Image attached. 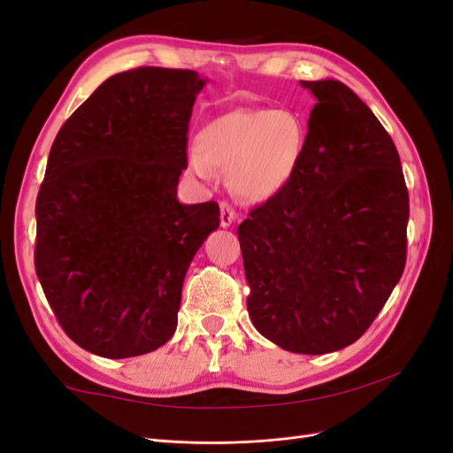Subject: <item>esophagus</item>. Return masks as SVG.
<instances>
[{"label": "esophagus", "instance_id": "esophagus-1", "mask_svg": "<svg viewBox=\"0 0 453 453\" xmlns=\"http://www.w3.org/2000/svg\"><path fill=\"white\" fill-rule=\"evenodd\" d=\"M219 221H221V226H230L236 221V211L228 202H221V217H219Z\"/></svg>", "mask_w": 453, "mask_h": 453}]
</instances>
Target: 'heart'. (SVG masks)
Here are the masks:
<instances>
[{
    "instance_id": "heart-1",
    "label": "heart",
    "mask_w": 453,
    "mask_h": 453,
    "mask_svg": "<svg viewBox=\"0 0 453 453\" xmlns=\"http://www.w3.org/2000/svg\"><path fill=\"white\" fill-rule=\"evenodd\" d=\"M304 145V120L293 109H234L198 132L190 172L203 181H211L215 170L228 172L240 196L265 202L291 181Z\"/></svg>"
}]
</instances>
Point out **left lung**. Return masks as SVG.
Returning <instances> with one entry per match:
<instances>
[{
    "mask_svg": "<svg viewBox=\"0 0 453 453\" xmlns=\"http://www.w3.org/2000/svg\"><path fill=\"white\" fill-rule=\"evenodd\" d=\"M300 85L318 100L303 158L238 240L257 331L323 355L359 340L399 283L410 208L399 153L368 105L340 81Z\"/></svg>",
    "mask_w": 453,
    "mask_h": 453,
    "instance_id": "8db88e82",
    "label": "left lung"
}]
</instances>
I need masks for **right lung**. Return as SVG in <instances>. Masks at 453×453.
<instances>
[{
	"label": "right lung",
	"instance_id": "1",
	"mask_svg": "<svg viewBox=\"0 0 453 453\" xmlns=\"http://www.w3.org/2000/svg\"><path fill=\"white\" fill-rule=\"evenodd\" d=\"M203 85L190 70L117 73L50 147L35 202V272L64 333L100 357L166 344L190 260L219 226L217 202L175 198Z\"/></svg>",
	"mask_w": 453,
	"mask_h": 453
}]
</instances>
